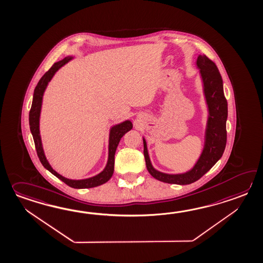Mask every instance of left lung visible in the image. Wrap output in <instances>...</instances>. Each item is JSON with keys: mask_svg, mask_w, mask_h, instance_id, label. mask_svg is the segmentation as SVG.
<instances>
[{"mask_svg": "<svg viewBox=\"0 0 263 263\" xmlns=\"http://www.w3.org/2000/svg\"><path fill=\"white\" fill-rule=\"evenodd\" d=\"M196 66L203 82V91L208 105V121L204 131L203 151L192 169L183 174H165L153 167L143 138L146 167L153 177L169 184L187 185L197 181L222 158L227 145L228 101L223 94L222 76L216 65L204 54H199Z\"/></svg>", "mask_w": 263, "mask_h": 263, "instance_id": "8db88e82", "label": "left lung"}]
</instances>
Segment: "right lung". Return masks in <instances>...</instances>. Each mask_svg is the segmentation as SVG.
Instances as JSON below:
<instances>
[{"mask_svg": "<svg viewBox=\"0 0 263 263\" xmlns=\"http://www.w3.org/2000/svg\"><path fill=\"white\" fill-rule=\"evenodd\" d=\"M72 59H73V57H67L59 62L54 63L51 67V69L41 77V80L37 83L35 90H34L33 102H32V106H31L29 112L30 130H31V133L33 136V139H34L37 157L40 158L41 164L43 165V167L45 169L48 170L50 173L55 175L58 178L62 180L65 184H67L70 187H74V189H89V187H97L100 185H103V184H105V182H107L110 179L111 176L113 175V172H114V157H115V152H116L118 144H119L121 139L123 138V135L127 133L132 129L133 124L129 120H126L123 123H118L111 127L109 130V138H108L107 162L105 165V169L103 170L98 175H94L92 177L86 178V179L73 180V179H69V178H66L64 176L59 175V173H57L52 168V166L50 165L45 157L43 146H42V141H41V131H40V118H41L43 94L45 92V89H46L49 82L52 80L55 72L62 66L67 64Z\"/></svg>", "mask_w": 263, "mask_h": 263, "instance_id": "add662e5", "label": "right lung"}]
</instances>
